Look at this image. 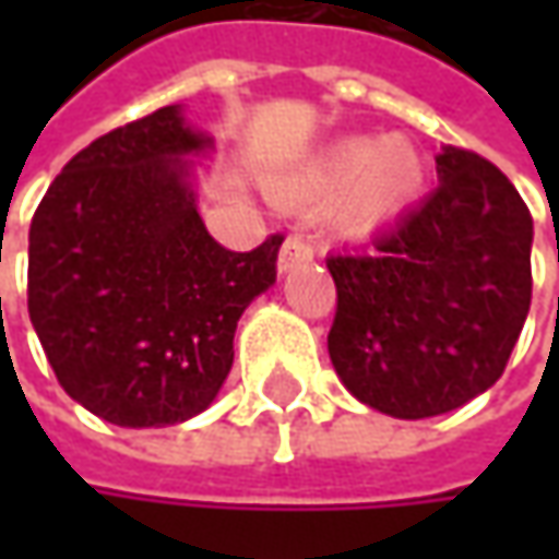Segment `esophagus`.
Here are the masks:
<instances>
[{
    "mask_svg": "<svg viewBox=\"0 0 559 559\" xmlns=\"http://www.w3.org/2000/svg\"><path fill=\"white\" fill-rule=\"evenodd\" d=\"M311 258H313L311 239H308L305 233H292L289 239L283 242V248H280V270L286 273V270L298 267V264H305V261H311Z\"/></svg>",
    "mask_w": 559,
    "mask_h": 559,
    "instance_id": "esophagus-1",
    "label": "esophagus"
}]
</instances>
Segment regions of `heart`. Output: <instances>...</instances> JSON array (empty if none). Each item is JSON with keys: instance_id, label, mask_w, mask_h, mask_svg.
Wrapping results in <instances>:
<instances>
[{"instance_id": "b5f03b06", "label": "heart", "mask_w": 559, "mask_h": 559, "mask_svg": "<svg viewBox=\"0 0 559 559\" xmlns=\"http://www.w3.org/2000/svg\"><path fill=\"white\" fill-rule=\"evenodd\" d=\"M419 183L423 164L407 140H345L286 180L283 192L295 202H323L342 192L345 221L370 226L397 214Z\"/></svg>"}]
</instances>
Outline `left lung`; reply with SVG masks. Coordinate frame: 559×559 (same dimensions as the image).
Masks as SVG:
<instances>
[{
	"instance_id": "left-lung-1",
	"label": "left lung",
	"mask_w": 559,
	"mask_h": 559,
	"mask_svg": "<svg viewBox=\"0 0 559 559\" xmlns=\"http://www.w3.org/2000/svg\"><path fill=\"white\" fill-rule=\"evenodd\" d=\"M439 186L335 280L330 357L348 392L389 417L448 414L504 373L532 301V214L483 155L444 145Z\"/></svg>"
}]
</instances>
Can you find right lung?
I'll list each match as a JSON object with an SVG mask.
<instances>
[{
	"mask_svg": "<svg viewBox=\"0 0 559 559\" xmlns=\"http://www.w3.org/2000/svg\"><path fill=\"white\" fill-rule=\"evenodd\" d=\"M211 140L167 105L90 142L31 221L27 311L55 379L115 426L202 414L233 367V335L276 283L283 233L229 251L195 211L183 155Z\"/></svg>",
	"mask_w": 559,
	"mask_h": 559,
	"instance_id": "add662e5",
	"label": "right lung"
}]
</instances>
